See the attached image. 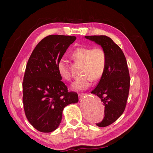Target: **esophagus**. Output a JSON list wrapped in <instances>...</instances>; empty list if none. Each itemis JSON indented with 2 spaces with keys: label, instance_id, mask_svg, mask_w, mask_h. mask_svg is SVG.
Segmentation results:
<instances>
[{
  "label": "esophagus",
  "instance_id": "34e87169",
  "mask_svg": "<svg viewBox=\"0 0 153 153\" xmlns=\"http://www.w3.org/2000/svg\"><path fill=\"white\" fill-rule=\"evenodd\" d=\"M85 96V94H78V97H79L80 99L83 98Z\"/></svg>",
  "mask_w": 153,
  "mask_h": 153
}]
</instances>
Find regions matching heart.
Masks as SVG:
<instances>
[{
	"instance_id": "heart-1",
	"label": "heart",
	"mask_w": 153,
	"mask_h": 153,
	"mask_svg": "<svg viewBox=\"0 0 153 153\" xmlns=\"http://www.w3.org/2000/svg\"><path fill=\"white\" fill-rule=\"evenodd\" d=\"M75 61L83 64L81 77L76 78L71 84L75 91H84L92 85V80L96 82L102 78L106 66V55L101 48L79 47L72 53ZM59 75L66 80L71 79V73L68 61L62 58L57 64Z\"/></svg>"
}]
</instances>
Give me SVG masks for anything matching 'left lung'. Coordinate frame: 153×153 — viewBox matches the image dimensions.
<instances>
[{"label":"left lung","mask_w":153,"mask_h":153,"mask_svg":"<svg viewBox=\"0 0 153 153\" xmlns=\"http://www.w3.org/2000/svg\"><path fill=\"white\" fill-rule=\"evenodd\" d=\"M87 39L100 45L106 55V66L98 85L91 92L105 105V117L99 127L112 124L121 116L126 107L129 94V77L126 57L122 50L106 36H87Z\"/></svg>","instance_id":"left-lung-1"}]
</instances>
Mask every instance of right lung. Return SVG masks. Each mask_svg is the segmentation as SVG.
I'll return each instance as SVG.
<instances>
[{
    "label": "right lung",
    "instance_id": "1",
    "mask_svg": "<svg viewBox=\"0 0 153 153\" xmlns=\"http://www.w3.org/2000/svg\"><path fill=\"white\" fill-rule=\"evenodd\" d=\"M75 36L50 35L36 45L27 62L23 82V102L29 123L39 131L50 133L61 123L64 108L78 101L61 81L57 64Z\"/></svg>",
    "mask_w": 153,
    "mask_h": 153
}]
</instances>
